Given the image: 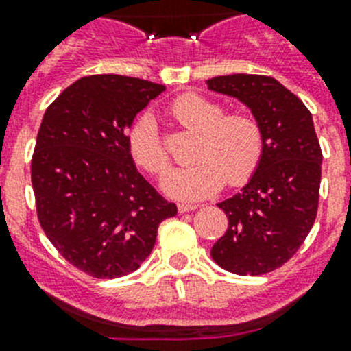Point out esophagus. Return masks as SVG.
<instances>
[{"label": "esophagus", "instance_id": "obj_1", "mask_svg": "<svg viewBox=\"0 0 351 351\" xmlns=\"http://www.w3.org/2000/svg\"><path fill=\"white\" fill-rule=\"evenodd\" d=\"M178 209L179 213H191V210L197 209V206H193V204H179Z\"/></svg>", "mask_w": 351, "mask_h": 351}]
</instances>
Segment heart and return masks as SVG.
I'll return each mask as SVG.
<instances>
[{"instance_id":"obj_1","label":"heart","mask_w":351,"mask_h":351,"mask_svg":"<svg viewBox=\"0 0 351 351\" xmlns=\"http://www.w3.org/2000/svg\"><path fill=\"white\" fill-rule=\"evenodd\" d=\"M170 114L186 130L198 133L193 165L170 169L161 188L178 200H202L223 184L241 186L255 173L263 154V132L255 117L225 114L216 101L186 93L172 101ZM128 151L133 161L149 173H161L169 165V153L153 116L137 117L128 130Z\"/></svg>"}]
</instances>
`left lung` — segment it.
I'll return each instance as SVG.
<instances>
[{
  "label": "left lung",
  "mask_w": 351,
  "mask_h": 351,
  "mask_svg": "<svg viewBox=\"0 0 351 351\" xmlns=\"http://www.w3.org/2000/svg\"><path fill=\"white\" fill-rule=\"evenodd\" d=\"M207 86L246 105L263 132L258 169L241 193L218 204L228 228L210 256L234 274H265L295 255L316 218L322 149L311 112L272 77L234 73Z\"/></svg>",
  "instance_id": "left-lung-1"
}]
</instances>
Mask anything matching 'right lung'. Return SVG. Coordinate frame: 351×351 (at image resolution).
<instances>
[{
	"label": "right lung",
	"mask_w": 351,
	"mask_h": 351,
	"mask_svg": "<svg viewBox=\"0 0 351 351\" xmlns=\"http://www.w3.org/2000/svg\"><path fill=\"white\" fill-rule=\"evenodd\" d=\"M165 86L125 75L82 77L43 114L31 160L36 213L52 246L93 278L135 272L158 226L178 214L128 151L133 119Z\"/></svg>",
	"instance_id": "add662e5"
}]
</instances>
